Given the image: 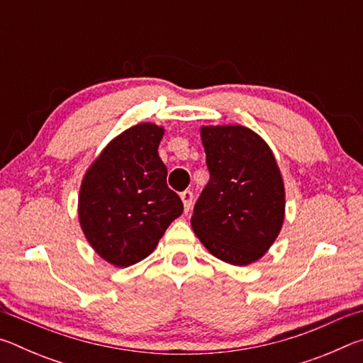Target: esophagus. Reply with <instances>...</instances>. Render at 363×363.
I'll return each instance as SVG.
<instances>
[{
  "label": "esophagus",
  "mask_w": 363,
  "mask_h": 363,
  "mask_svg": "<svg viewBox=\"0 0 363 363\" xmlns=\"http://www.w3.org/2000/svg\"><path fill=\"white\" fill-rule=\"evenodd\" d=\"M181 200L184 203V208H186V211L190 210V206H192V200H194V194L190 192V190H184L181 194Z\"/></svg>",
  "instance_id": "esophagus-1"
}]
</instances>
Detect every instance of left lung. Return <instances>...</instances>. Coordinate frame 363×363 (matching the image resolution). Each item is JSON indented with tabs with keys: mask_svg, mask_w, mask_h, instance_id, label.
Masks as SVG:
<instances>
[{
	"mask_svg": "<svg viewBox=\"0 0 363 363\" xmlns=\"http://www.w3.org/2000/svg\"><path fill=\"white\" fill-rule=\"evenodd\" d=\"M201 143L210 181L195 201L192 229L213 256L247 266L266 253L284 224L277 162L245 126H203Z\"/></svg>",
	"mask_w": 363,
	"mask_h": 363,
	"instance_id": "8db88e82",
	"label": "left lung"
}]
</instances>
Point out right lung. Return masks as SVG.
I'll return each mask as SVG.
<instances>
[{"label": "right lung", "instance_id": "1", "mask_svg": "<svg viewBox=\"0 0 363 363\" xmlns=\"http://www.w3.org/2000/svg\"><path fill=\"white\" fill-rule=\"evenodd\" d=\"M163 128L140 123L115 138L86 173L78 216L96 253L118 267L149 256L181 216L179 195L167 184L158 155Z\"/></svg>", "mask_w": 363, "mask_h": 363}]
</instances>
